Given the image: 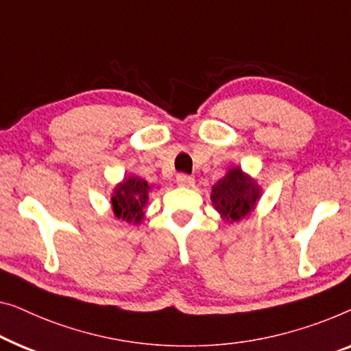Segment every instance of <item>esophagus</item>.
I'll return each instance as SVG.
<instances>
[{"label":"esophagus","mask_w":351,"mask_h":351,"mask_svg":"<svg viewBox=\"0 0 351 351\" xmlns=\"http://www.w3.org/2000/svg\"><path fill=\"white\" fill-rule=\"evenodd\" d=\"M176 182H178V186H181V187H192L194 186V178L181 173L176 176Z\"/></svg>","instance_id":"obj_1"}]
</instances>
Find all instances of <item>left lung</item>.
<instances>
[{"label":"left lung","mask_w":351,"mask_h":351,"mask_svg":"<svg viewBox=\"0 0 351 351\" xmlns=\"http://www.w3.org/2000/svg\"><path fill=\"white\" fill-rule=\"evenodd\" d=\"M261 197V186L234 167L211 189V202L223 219L234 223L248 216Z\"/></svg>","instance_id":"left-lung-1"}]
</instances>
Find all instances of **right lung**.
I'll return each mask as SVG.
<instances>
[{"mask_svg":"<svg viewBox=\"0 0 351 351\" xmlns=\"http://www.w3.org/2000/svg\"><path fill=\"white\" fill-rule=\"evenodd\" d=\"M151 187L147 181L138 176H127L119 182L112 192L111 204L112 211L117 218L127 223L138 224L145 216V206L147 204V194Z\"/></svg>","mask_w":351,"mask_h":351,"instance_id":"add662e5","label":"right lung"}]
</instances>
